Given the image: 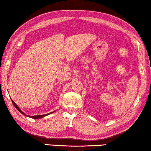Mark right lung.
<instances>
[{"mask_svg":"<svg viewBox=\"0 0 151 151\" xmlns=\"http://www.w3.org/2000/svg\"><path fill=\"white\" fill-rule=\"evenodd\" d=\"M12 101V104H14V106H15V108H16L18 111H19L20 113L21 114H23V115H24V116H29V117H30V118H32V119H41V118H42V117H44V116H47V115H48V114H51V113H52V112H50V113H48V114H42V115H35V116H29V115H27V114H25L23 112H22L21 110L20 109V108L19 106H18L17 105V104L14 103V102L12 101V100H11Z\"/></svg>","mask_w":151,"mask_h":151,"instance_id":"right-lung-1","label":"right lung"}]
</instances>
